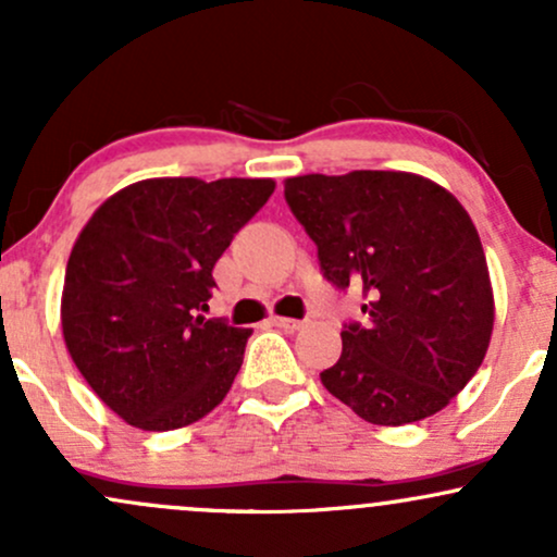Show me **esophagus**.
<instances>
[{"label":"esophagus","mask_w":557,"mask_h":557,"mask_svg":"<svg viewBox=\"0 0 557 557\" xmlns=\"http://www.w3.org/2000/svg\"><path fill=\"white\" fill-rule=\"evenodd\" d=\"M270 324H272V327H280L285 332H296V330L304 327V322H300V319H287V317H272Z\"/></svg>","instance_id":"esophagus-1"}]
</instances>
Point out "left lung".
Returning a JSON list of instances; mask_svg holds the SVG:
<instances>
[{
  "instance_id": "8db88e82",
  "label": "left lung",
  "mask_w": 557,
  "mask_h": 557,
  "mask_svg": "<svg viewBox=\"0 0 557 557\" xmlns=\"http://www.w3.org/2000/svg\"><path fill=\"white\" fill-rule=\"evenodd\" d=\"M322 277L361 290L322 385L361 419L400 426L445 408L482 367L495 300L482 240L458 198L411 172L356 170L285 183Z\"/></svg>"
}]
</instances>
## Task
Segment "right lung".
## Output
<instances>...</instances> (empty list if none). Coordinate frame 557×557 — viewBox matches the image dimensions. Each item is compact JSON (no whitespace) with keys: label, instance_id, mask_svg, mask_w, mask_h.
Returning <instances> with one entry per match:
<instances>
[{"label":"right lung","instance_id":"1","mask_svg":"<svg viewBox=\"0 0 557 557\" xmlns=\"http://www.w3.org/2000/svg\"><path fill=\"white\" fill-rule=\"evenodd\" d=\"M272 190L246 177H154L107 198L83 227L65 270L62 335L127 424L181 430L233 387L251 330L201 311L216 259Z\"/></svg>","mask_w":557,"mask_h":557}]
</instances>
